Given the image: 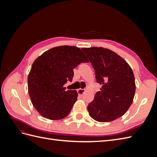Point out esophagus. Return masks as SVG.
Masks as SVG:
<instances>
[{"label": "esophagus", "instance_id": "1", "mask_svg": "<svg viewBox=\"0 0 157 157\" xmlns=\"http://www.w3.org/2000/svg\"><path fill=\"white\" fill-rule=\"evenodd\" d=\"M84 91H85V89H81V88H80V89H78V90H77V92H78V95H80V96H82V95L84 94Z\"/></svg>", "mask_w": 157, "mask_h": 157}]
</instances>
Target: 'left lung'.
Instances as JSON below:
<instances>
[{
	"instance_id": "8db88e82",
	"label": "left lung",
	"mask_w": 157,
	"mask_h": 157,
	"mask_svg": "<svg viewBox=\"0 0 157 157\" xmlns=\"http://www.w3.org/2000/svg\"><path fill=\"white\" fill-rule=\"evenodd\" d=\"M95 70L96 81L102 86L87 107L90 116L98 122L115 121L124 115L134 99V73L115 52L102 47L82 49Z\"/></svg>"
}]
</instances>
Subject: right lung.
Masks as SVG:
<instances>
[{"label":"right lung","instance_id":"add662e5","mask_svg":"<svg viewBox=\"0 0 157 157\" xmlns=\"http://www.w3.org/2000/svg\"><path fill=\"white\" fill-rule=\"evenodd\" d=\"M88 61L81 50L71 46L54 47L35 60L27 78L28 92L42 117L60 120L69 115L78 93L66 90L63 85L72 80L73 69Z\"/></svg>","mask_w":157,"mask_h":157}]
</instances>
